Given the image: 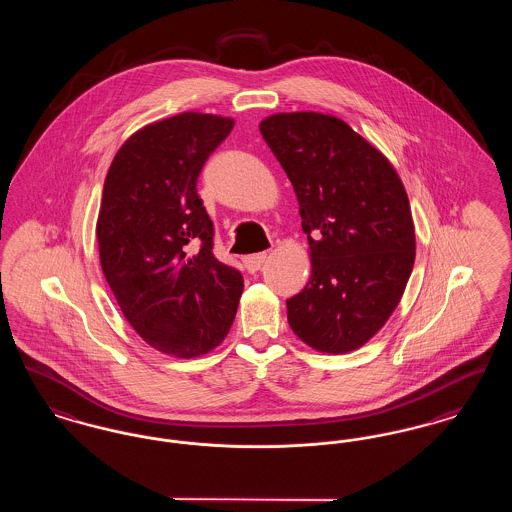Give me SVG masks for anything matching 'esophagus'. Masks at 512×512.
Returning a JSON list of instances; mask_svg holds the SVG:
<instances>
[{
	"label": "esophagus",
	"instance_id": "34e87169",
	"mask_svg": "<svg viewBox=\"0 0 512 512\" xmlns=\"http://www.w3.org/2000/svg\"><path fill=\"white\" fill-rule=\"evenodd\" d=\"M267 261V253H255V255H247L244 257V267L247 272H257L259 268L263 267V263Z\"/></svg>",
	"mask_w": 512,
	"mask_h": 512
}]
</instances>
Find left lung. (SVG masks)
I'll return each instance as SVG.
<instances>
[{
	"label": "left lung",
	"instance_id": "obj_1",
	"mask_svg": "<svg viewBox=\"0 0 512 512\" xmlns=\"http://www.w3.org/2000/svg\"><path fill=\"white\" fill-rule=\"evenodd\" d=\"M259 130L288 174L311 247V280L286 301L297 338L322 353L370 340L414 265L407 192L390 161L345 122L280 113Z\"/></svg>",
	"mask_w": 512,
	"mask_h": 512
}]
</instances>
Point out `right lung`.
Returning <instances> with one entry per match:
<instances>
[{
	"label": "right lung",
	"instance_id": "obj_1",
	"mask_svg": "<svg viewBox=\"0 0 512 512\" xmlns=\"http://www.w3.org/2000/svg\"><path fill=\"white\" fill-rule=\"evenodd\" d=\"M234 121L182 113L126 140L103 184L99 261L122 315L155 349L203 355L228 334L244 276L213 253L197 178Z\"/></svg>",
	"mask_w": 512,
	"mask_h": 512
}]
</instances>
